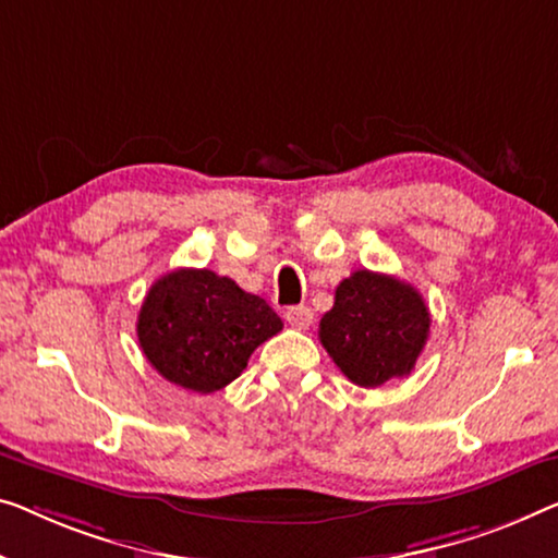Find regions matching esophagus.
<instances>
[{
  "instance_id": "obj_1",
  "label": "esophagus",
  "mask_w": 558,
  "mask_h": 558,
  "mask_svg": "<svg viewBox=\"0 0 558 558\" xmlns=\"http://www.w3.org/2000/svg\"><path fill=\"white\" fill-rule=\"evenodd\" d=\"M286 320L298 330H307L313 326V311L305 305H293L286 311Z\"/></svg>"
}]
</instances>
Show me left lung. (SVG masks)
<instances>
[{
    "label": "left lung",
    "mask_w": 558,
    "mask_h": 558,
    "mask_svg": "<svg viewBox=\"0 0 558 558\" xmlns=\"http://www.w3.org/2000/svg\"><path fill=\"white\" fill-rule=\"evenodd\" d=\"M430 313L418 290L393 276L355 270L320 318V343L348 380L378 388L403 378L428 340Z\"/></svg>",
    "instance_id": "8db88e82"
}]
</instances>
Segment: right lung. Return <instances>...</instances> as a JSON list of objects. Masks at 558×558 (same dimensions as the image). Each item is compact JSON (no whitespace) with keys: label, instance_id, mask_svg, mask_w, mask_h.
Instances as JSON below:
<instances>
[{"label":"right lung","instance_id":"add662e5","mask_svg":"<svg viewBox=\"0 0 558 558\" xmlns=\"http://www.w3.org/2000/svg\"><path fill=\"white\" fill-rule=\"evenodd\" d=\"M282 330L278 313L235 280L180 268L149 288L137 340L153 368L195 393H215L245 371L247 359Z\"/></svg>","mask_w":558,"mask_h":558}]
</instances>
